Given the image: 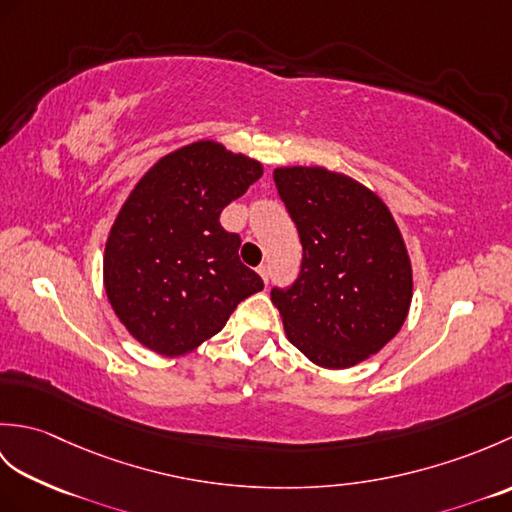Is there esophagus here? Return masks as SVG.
I'll return each instance as SVG.
<instances>
[{"label": "esophagus", "instance_id": "34e87169", "mask_svg": "<svg viewBox=\"0 0 512 512\" xmlns=\"http://www.w3.org/2000/svg\"><path fill=\"white\" fill-rule=\"evenodd\" d=\"M257 273H259V277L264 279V284H268V281H270V268L266 264H262V266L257 268Z\"/></svg>", "mask_w": 512, "mask_h": 512}]
</instances>
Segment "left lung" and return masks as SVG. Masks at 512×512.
Listing matches in <instances>:
<instances>
[{
    "label": "left lung",
    "instance_id": "8db88e82",
    "mask_svg": "<svg viewBox=\"0 0 512 512\" xmlns=\"http://www.w3.org/2000/svg\"><path fill=\"white\" fill-rule=\"evenodd\" d=\"M273 178L303 248L299 277L270 290L288 339L321 367L361 363L409 312L411 264L394 217L343 173L281 167Z\"/></svg>",
    "mask_w": 512,
    "mask_h": 512
}]
</instances>
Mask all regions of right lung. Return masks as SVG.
<instances>
[{"label":"right lung","mask_w":512,"mask_h":512,"mask_svg":"<svg viewBox=\"0 0 512 512\" xmlns=\"http://www.w3.org/2000/svg\"><path fill=\"white\" fill-rule=\"evenodd\" d=\"M262 178V165L200 140L160 158L123 204L105 246V292L149 350L182 356L220 332L264 288L239 262L242 237L220 215Z\"/></svg>","instance_id":"obj_1"}]
</instances>
